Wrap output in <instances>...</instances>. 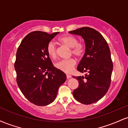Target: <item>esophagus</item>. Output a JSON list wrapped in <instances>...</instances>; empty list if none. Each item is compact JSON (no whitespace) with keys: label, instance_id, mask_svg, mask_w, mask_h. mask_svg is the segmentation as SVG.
<instances>
[{"label":"esophagus","instance_id":"1","mask_svg":"<svg viewBox=\"0 0 128 128\" xmlns=\"http://www.w3.org/2000/svg\"><path fill=\"white\" fill-rule=\"evenodd\" d=\"M67 76V79H70L72 78V76L70 75V74H67V76Z\"/></svg>","mask_w":128,"mask_h":128}]
</instances>
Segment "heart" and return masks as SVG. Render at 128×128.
Segmentation results:
<instances>
[{
    "label": "heart",
    "instance_id": "1",
    "mask_svg": "<svg viewBox=\"0 0 128 128\" xmlns=\"http://www.w3.org/2000/svg\"><path fill=\"white\" fill-rule=\"evenodd\" d=\"M58 42L72 49V52L74 55L80 57L83 55L84 53V47L82 44L78 43V40L75 36L66 35L58 38ZM46 51L49 56L52 58H55L57 55V50L55 44L50 42L47 46ZM76 65L75 60L73 58L67 60H60L56 63L55 67L58 70L63 72L69 73L72 71L73 67Z\"/></svg>",
    "mask_w": 128,
    "mask_h": 128
}]
</instances>
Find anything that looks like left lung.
Masks as SVG:
<instances>
[{"instance_id":"left-lung-1","label":"left lung","mask_w":128,"mask_h":128,"mask_svg":"<svg viewBox=\"0 0 128 128\" xmlns=\"http://www.w3.org/2000/svg\"><path fill=\"white\" fill-rule=\"evenodd\" d=\"M69 33L80 36L84 40L85 54L77 70L87 73L85 76H73L79 82L73 95L81 104H93L105 96L111 84L113 64L109 46L104 36L91 28L83 27Z\"/></svg>"}]
</instances>
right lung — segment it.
Wrapping results in <instances>:
<instances>
[{
	"label": "right lung",
	"instance_id": "obj_1",
	"mask_svg": "<svg viewBox=\"0 0 128 128\" xmlns=\"http://www.w3.org/2000/svg\"><path fill=\"white\" fill-rule=\"evenodd\" d=\"M59 33L30 32L22 41L16 54L14 68L19 88L29 102L38 106L54 102L67 79L65 73L54 67L46 51L48 43Z\"/></svg>",
	"mask_w": 128,
	"mask_h": 128
}]
</instances>
